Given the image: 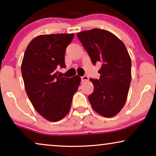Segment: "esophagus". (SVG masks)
<instances>
[{
	"mask_svg": "<svg viewBox=\"0 0 156 156\" xmlns=\"http://www.w3.org/2000/svg\"><path fill=\"white\" fill-rule=\"evenodd\" d=\"M81 80H82V82H87V81L89 80V76H87L86 75L83 76L81 77Z\"/></svg>",
	"mask_w": 156,
	"mask_h": 156,
	"instance_id": "esophagus-1",
	"label": "esophagus"
}]
</instances>
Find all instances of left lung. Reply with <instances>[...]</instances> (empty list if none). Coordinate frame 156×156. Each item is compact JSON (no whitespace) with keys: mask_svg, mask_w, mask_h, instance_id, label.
I'll use <instances>...</instances> for the list:
<instances>
[{"mask_svg":"<svg viewBox=\"0 0 156 156\" xmlns=\"http://www.w3.org/2000/svg\"><path fill=\"white\" fill-rule=\"evenodd\" d=\"M91 62H101L99 80L94 84L89 101L104 117L116 116L125 105L131 81V60L123 42L111 32L94 28L76 34Z\"/></svg>","mask_w":156,"mask_h":156,"instance_id":"obj_1","label":"left lung"}]
</instances>
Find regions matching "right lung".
<instances>
[{"label":"right lung","mask_w":156,"mask_h":156,"mask_svg":"<svg viewBox=\"0 0 156 156\" xmlns=\"http://www.w3.org/2000/svg\"><path fill=\"white\" fill-rule=\"evenodd\" d=\"M74 35H41L31 40L23 57L21 72L25 89L35 109L48 121H58L70 110L72 97L81 82L57 75V67H65L66 48Z\"/></svg>","instance_id":"right-lung-1"}]
</instances>
